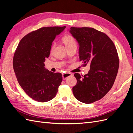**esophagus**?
<instances>
[{
  "label": "esophagus",
  "mask_w": 133,
  "mask_h": 133,
  "mask_svg": "<svg viewBox=\"0 0 133 133\" xmlns=\"http://www.w3.org/2000/svg\"><path fill=\"white\" fill-rule=\"evenodd\" d=\"M72 75V74L70 73H63L62 74V78L63 80L66 79L68 77H69L70 76H71Z\"/></svg>",
  "instance_id": "34e87169"
}]
</instances>
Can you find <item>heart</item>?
Here are the masks:
<instances>
[{
    "mask_svg": "<svg viewBox=\"0 0 133 133\" xmlns=\"http://www.w3.org/2000/svg\"><path fill=\"white\" fill-rule=\"evenodd\" d=\"M62 41L68 49L71 48L72 47H77V43L76 39L72 36L71 35H66L63 37L62 39ZM54 45L52 46L51 50L53 49Z\"/></svg>",
    "mask_w": 133,
    "mask_h": 133,
    "instance_id": "heart-1",
    "label": "heart"
}]
</instances>
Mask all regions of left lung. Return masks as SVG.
Here are the masks:
<instances>
[{
	"mask_svg": "<svg viewBox=\"0 0 133 133\" xmlns=\"http://www.w3.org/2000/svg\"><path fill=\"white\" fill-rule=\"evenodd\" d=\"M70 33L79 45L83 66L90 65L82 78L75 73L77 84L72 88L76 99L85 104L99 100L111 89L119 68V57L115 44L106 34L90 27H73Z\"/></svg>",
	"mask_w": 133,
	"mask_h": 133,
	"instance_id": "1",
	"label": "left lung"
}]
</instances>
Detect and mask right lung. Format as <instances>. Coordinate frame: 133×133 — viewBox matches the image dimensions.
<instances>
[{"instance_id":"obj_1","label":"right lung","mask_w":133,"mask_h":133,"mask_svg":"<svg viewBox=\"0 0 133 133\" xmlns=\"http://www.w3.org/2000/svg\"><path fill=\"white\" fill-rule=\"evenodd\" d=\"M66 26L45 27L22 38L13 58V67L19 85L35 101L45 102L54 99L61 84L60 73L45 69L44 62L50 55L52 42Z\"/></svg>"}]
</instances>
